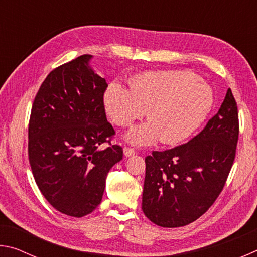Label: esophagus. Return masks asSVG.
Listing matches in <instances>:
<instances>
[{
  "instance_id": "34e87169",
  "label": "esophagus",
  "mask_w": 257,
  "mask_h": 257,
  "mask_svg": "<svg viewBox=\"0 0 257 257\" xmlns=\"http://www.w3.org/2000/svg\"><path fill=\"white\" fill-rule=\"evenodd\" d=\"M135 153H136V151H135L134 149H132V147H128V146H124L123 147V154H124V156H132Z\"/></svg>"
}]
</instances>
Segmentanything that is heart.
Here are the masks:
<instances>
[{
    "instance_id": "heart-1",
    "label": "heart",
    "mask_w": 257,
    "mask_h": 257,
    "mask_svg": "<svg viewBox=\"0 0 257 257\" xmlns=\"http://www.w3.org/2000/svg\"><path fill=\"white\" fill-rule=\"evenodd\" d=\"M213 103L211 87L186 70L139 73L130 79L129 89L113 82L104 95L107 114L119 127L132 124L146 111L149 122L125 135L134 145L185 141L206 119Z\"/></svg>"
}]
</instances>
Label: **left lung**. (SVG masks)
Listing matches in <instances>:
<instances>
[{
	"instance_id": "obj_1",
	"label": "left lung",
	"mask_w": 257,
	"mask_h": 257,
	"mask_svg": "<svg viewBox=\"0 0 257 257\" xmlns=\"http://www.w3.org/2000/svg\"><path fill=\"white\" fill-rule=\"evenodd\" d=\"M239 136L238 106L231 89L205 128L188 143L145 158L142 210L163 228L184 227L202 216L222 191Z\"/></svg>"
}]
</instances>
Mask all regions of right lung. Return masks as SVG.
I'll return each mask as SVG.
<instances>
[{"instance_id":"add662e5","label":"right lung","mask_w":257,"mask_h":257,"mask_svg":"<svg viewBox=\"0 0 257 257\" xmlns=\"http://www.w3.org/2000/svg\"><path fill=\"white\" fill-rule=\"evenodd\" d=\"M84 54L52 70L35 96L28 125V156L35 181L55 210L92 213L102 202L110 169L123 151L106 120L107 84ZM107 144L104 148L102 145Z\"/></svg>"}]
</instances>
